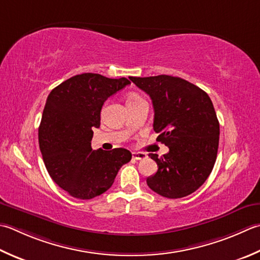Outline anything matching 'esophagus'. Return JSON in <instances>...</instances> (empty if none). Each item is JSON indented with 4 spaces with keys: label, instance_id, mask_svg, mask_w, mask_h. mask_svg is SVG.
I'll list each match as a JSON object with an SVG mask.
<instances>
[{
    "label": "esophagus",
    "instance_id": "1",
    "mask_svg": "<svg viewBox=\"0 0 260 260\" xmlns=\"http://www.w3.org/2000/svg\"><path fill=\"white\" fill-rule=\"evenodd\" d=\"M132 156H133L134 160H143L146 157V154L142 153V152H133V153H132Z\"/></svg>",
    "mask_w": 260,
    "mask_h": 260
}]
</instances>
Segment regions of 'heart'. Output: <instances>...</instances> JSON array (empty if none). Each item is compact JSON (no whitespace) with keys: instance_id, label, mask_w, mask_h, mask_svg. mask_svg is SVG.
<instances>
[{"instance_id":"obj_1","label":"heart","mask_w":260,"mask_h":260,"mask_svg":"<svg viewBox=\"0 0 260 260\" xmlns=\"http://www.w3.org/2000/svg\"><path fill=\"white\" fill-rule=\"evenodd\" d=\"M137 98H139V96H135V95H134V96H131V98H129L128 100H133V99H137Z\"/></svg>"}]
</instances>
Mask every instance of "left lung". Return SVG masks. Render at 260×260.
Masks as SVG:
<instances>
[{
	"label": "left lung",
	"mask_w": 260,
	"mask_h": 260,
	"mask_svg": "<svg viewBox=\"0 0 260 260\" xmlns=\"http://www.w3.org/2000/svg\"><path fill=\"white\" fill-rule=\"evenodd\" d=\"M129 80L150 95L157 142L169 147L164 156L150 153L157 171L146 179L152 190L181 198L197 190L214 167L220 124L210 96L188 81L170 75Z\"/></svg>",
	"instance_id": "8db88e82"
}]
</instances>
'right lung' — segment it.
Segmentation results:
<instances>
[{
  "mask_svg": "<svg viewBox=\"0 0 260 260\" xmlns=\"http://www.w3.org/2000/svg\"><path fill=\"white\" fill-rule=\"evenodd\" d=\"M128 84L126 78L83 73L50 91L38 129L39 147L50 178L71 196L91 200L104 194L121 166L131 161L126 149L91 146L104 103Z\"/></svg>",
  "mask_w": 260,
  "mask_h": 260,
  "instance_id": "add662e5",
  "label": "right lung"
}]
</instances>
